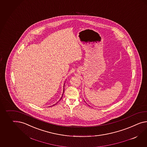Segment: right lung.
Segmentation results:
<instances>
[{
	"label": "right lung",
	"instance_id": "1",
	"mask_svg": "<svg viewBox=\"0 0 147 147\" xmlns=\"http://www.w3.org/2000/svg\"><path fill=\"white\" fill-rule=\"evenodd\" d=\"M64 88H63V94H62V96H61V98L60 99V100H59V101H60L61 100V99H62V97H63V93H64ZM57 103H55V104H54V105H53V106H54V105H57ZM53 105H52V106H53Z\"/></svg>",
	"mask_w": 147,
	"mask_h": 147
}]
</instances>
